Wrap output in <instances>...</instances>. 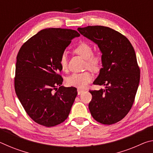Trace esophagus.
Returning <instances> with one entry per match:
<instances>
[{
  "instance_id": "34e87169",
  "label": "esophagus",
  "mask_w": 153,
  "mask_h": 153,
  "mask_svg": "<svg viewBox=\"0 0 153 153\" xmlns=\"http://www.w3.org/2000/svg\"><path fill=\"white\" fill-rule=\"evenodd\" d=\"M84 90H81V89H77V94H78V95L81 94L82 92H84Z\"/></svg>"
}]
</instances>
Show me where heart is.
Masks as SVG:
<instances>
[{"mask_svg":"<svg viewBox=\"0 0 153 153\" xmlns=\"http://www.w3.org/2000/svg\"><path fill=\"white\" fill-rule=\"evenodd\" d=\"M74 52L82 57L86 59L85 67L92 71H98L102 65V59L98 54L93 53L92 46L87 42H80L76 48ZM59 65L62 70L65 71L67 68V56L65 52L61 54L59 59ZM93 76L88 71L82 73H74L66 78V84L69 86L77 88H85L92 80Z\"/></svg>","mask_w":153,"mask_h":153,"instance_id":"obj_1","label":"heart"}]
</instances>
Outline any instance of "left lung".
Instances as JSON below:
<instances>
[{"mask_svg":"<svg viewBox=\"0 0 153 153\" xmlns=\"http://www.w3.org/2000/svg\"><path fill=\"white\" fill-rule=\"evenodd\" d=\"M77 30L97 44L102 53L103 67L93 84L106 89L89 91L90 113L100 123H117L130 111L138 90L140 71L135 51L128 38L112 28L92 25Z\"/></svg>","mask_w":153,"mask_h":153,"instance_id":"obj_1","label":"left lung"}]
</instances>
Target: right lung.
Instances as JSON below:
<instances>
[{
    "label": "right lung",
    "mask_w": 153,
    "mask_h": 153,
    "mask_svg": "<svg viewBox=\"0 0 153 153\" xmlns=\"http://www.w3.org/2000/svg\"><path fill=\"white\" fill-rule=\"evenodd\" d=\"M79 36L71 29L46 28L19 49L15 92L25 112L40 125L53 127L68 117L77 92L74 87L61 86L59 59L71 40Z\"/></svg>",
    "instance_id": "add662e5"
}]
</instances>
